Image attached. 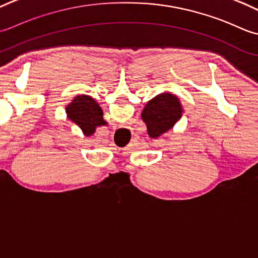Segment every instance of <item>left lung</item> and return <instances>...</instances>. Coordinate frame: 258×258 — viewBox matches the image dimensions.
Masks as SVG:
<instances>
[{
	"instance_id": "1",
	"label": "left lung",
	"mask_w": 258,
	"mask_h": 258,
	"mask_svg": "<svg viewBox=\"0 0 258 258\" xmlns=\"http://www.w3.org/2000/svg\"><path fill=\"white\" fill-rule=\"evenodd\" d=\"M183 108L176 94L160 93L146 104L141 119L147 125L150 138L156 139L173 128L182 117Z\"/></svg>"
}]
</instances>
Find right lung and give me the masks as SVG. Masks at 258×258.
I'll list each match as a JSON object with an SVG mask.
<instances>
[{"mask_svg": "<svg viewBox=\"0 0 258 258\" xmlns=\"http://www.w3.org/2000/svg\"><path fill=\"white\" fill-rule=\"evenodd\" d=\"M67 117L82 130L83 135L90 137L98 127L107 125L103 111L99 103L87 94H79L66 107Z\"/></svg>", "mask_w": 258, "mask_h": 258, "instance_id": "add662e5", "label": "right lung"}]
</instances>
